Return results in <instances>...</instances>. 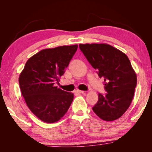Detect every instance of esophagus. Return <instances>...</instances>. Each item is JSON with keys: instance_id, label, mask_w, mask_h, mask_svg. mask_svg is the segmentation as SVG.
<instances>
[{"instance_id": "1", "label": "esophagus", "mask_w": 152, "mask_h": 152, "mask_svg": "<svg viewBox=\"0 0 152 152\" xmlns=\"http://www.w3.org/2000/svg\"><path fill=\"white\" fill-rule=\"evenodd\" d=\"M76 92H78V93H81V94H84V93H85V91H80V90H77V91H76Z\"/></svg>"}]
</instances>
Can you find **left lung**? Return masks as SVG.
I'll list each match as a JSON object with an SVG mask.
<instances>
[{
    "mask_svg": "<svg viewBox=\"0 0 152 152\" xmlns=\"http://www.w3.org/2000/svg\"><path fill=\"white\" fill-rule=\"evenodd\" d=\"M79 47L99 76L104 79L107 92L99 94L92 110L106 121L119 119L132 103L137 84V76L129 60L121 51L106 43H86Z\"/></svg>",
    "mask_w": 152,
    "mask_h": 152,
    "instance_id": "obj_1",
    "label": "left lung"
}]
</instances>
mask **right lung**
Here are the masks:
<instances>
[{
    "mask_svg": "<svg viewBox=\"0 0 152 152\" xmlns=\"http://www.w3.org/2000/svg\"><path fill=\"white\" fill-rule=\"evenodd\" d=\"M78 45L41 50L25 64L19 78L23 96L31 111L43 122L60 120L70 107L74 94L55 86L65 72Z\"/></svg>",
    "mask_w": 152,
    "mask_h": 152,
    "instance_id": "obj_1",
    "label": "right lung"
}]
</instances>
